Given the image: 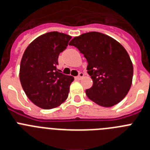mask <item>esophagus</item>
<instances>
[{"label":"esophagus","mask_w":150,"mask_h":150,"mask_svg":"<svg viewBox=\"0 0 150 150\" xmlns=\"http://www.w3.org/2000/svg\"><path fill=\"white\" fill-rule=\"evenodd\" d=\"M83 76H84V74L82 72H79V75H78L77 76H76V77H75V79H77V80H79V79H81Z\"/></svg>","instance_id":"obj_1"}]
</instances>
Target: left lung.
I'll use <instances>...</instances> for the list:
<instances>
[{"mask_svg":"<svg viewBox=\"0 0 150 150\" xmlns=\"http://www.w3.org/2000/svg\"><path fill=\"white\" fill-rule=\"evenodd\" d=\"M69 45L76 47L88 62L87 72L93 81L92 86L86 90L90 100L110 107L126 96L132 86L133 64L118 41L92 31L74 38Z\"/></svg>","mask_w":150,"mask_h":150,"instance_id":"obj_1","label":"left lung"}]
</instances>
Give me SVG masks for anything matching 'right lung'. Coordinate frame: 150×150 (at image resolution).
Instances as JSON below:
<instances>
[{
	"instance_id": "1",
	"label": "right lung",
	"mask_w": 150,
	"mask_h": 150,
	"mask_svg": "<svg viewBox=\"0 0 150 150\" xmlns=\"http://www.w3.org/2000/svg\"><path fill=\"white\" fill-rule=\"evenodd\" d=\"M71 36L52 31L36 38L24 52L19 78L23 90L38 107L50 110L67 99L74 80L57 69L60 52L67 48Z\"/></svg>"
}]
</instances>
